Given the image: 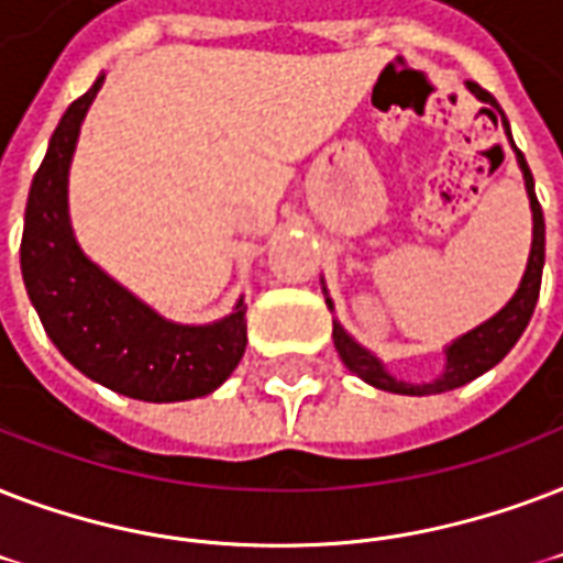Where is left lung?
Instances as JSON below:
<instances>
[{
  "label": "left lung",
  "mask_w": 563,
  "mask_h": 563,
  "mask_svg": "<svg viewBox=\"0 0 563 563\" xmlns=\"http://www.w3.org/2000/svg\"><path fill=\"white\" fill-rule=\"evenodd\" d=\"M470 90L487 102L490 108H499L494 96L487 93L485 87H478L476 81L470 85ZM503 111V108H499ZM503 125L505 134L511 137V129L505 123L503 114ZM517 152V161H520L522 178H526V190H529V202H531V217H534V241H531V255H529V267H526V276H522L520 287H517V294L508 305H505L503 311L490 317L487 322H482L478 329L467 331L464 338L452 343L446 350V369H443V376L434 378L431 385H405V382H396L390 373H387L382 364H378L376 355H369L364 346L352 341L350 334L334 322V331H331V338H334V350L341 355V361L346 367L355 373L358 378L369 382L378 390H390V394H405V396H429V394H443V390H452V387H461L478 378L482 373H487L490 367H496L499 361L511 352V346L520 341V334L529 325L531 313H534V305H538L540 296V276H543V252H547V225H543V211H540L538 196H534V178H531V169L522 158V152L514 146ZM331 308V299H325Z\"/></svg>",
  "instance_id": "1"
}]
</instances>
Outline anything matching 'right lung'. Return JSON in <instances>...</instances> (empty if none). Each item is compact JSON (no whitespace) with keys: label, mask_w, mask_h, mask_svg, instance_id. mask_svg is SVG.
I'll use <instances>...</instances> for the list:
<instances>
[{"label":"right lung","mask_w":563,"mask_h":563,"mask_svg":"<svg viewBox=\"0 0 563 563\" xmlns=\"http://www.w3.org/2000/svg\"><path fill=\"white\" fill-rule=\"evenodd\" d=\"M99 76L52 134L25 205V290L60 355L99 385L143 402H181L217 390L246 352L243 302L211 325H176L134 299L78 250L67 217V173Z\"/></svg>","instance_id":"obj_1"}]
</instances>
